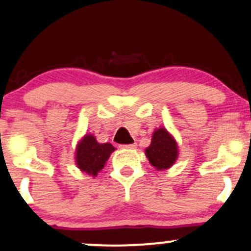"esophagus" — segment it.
I'll use <instances>...</instances> for the list:
<instances>
[{
	"label": "esophagus",
	"mask_w": 251,
	"mask_h": 251,
	"mask_svg": "<svg viewBox=\"0 0 251 251\" xmlns=\"http://www.w3.org/2000/svg\"><path fill=\"white\" fill-rule=\"evenodd\" d=\"M135 144H126V145H123L124 149H134L135 148Z\"/></svg>",
	"instance_id": "34e87169"
}]
</instances>
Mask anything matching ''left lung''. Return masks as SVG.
Wrapping results in <instances>:
<instances>
[{
  "label": "left lung",
  "mask_w": 251,
  "mask_h": 251,
  "mask_svg": "<svg viewBox=\"0 0 251 251\" xmlns=\"http://www.w3.org/2000/svg\"><path fill=\"white\" fill-rule=\"evenodd\" d=\"M145 153L157 170L169 169L178 157L177 143L165 128H158L152 135L151 145L145 150Z\"/></svg>",
  "instance_id": "left-lung-1"
}]
</instances>
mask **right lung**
Returning <instances> with one entry per match:
<instances>
[{
	"instance_id": "add662e5",
	"label": "right lung",
	"mask_w": 251,
	"mask_h": 251,
	"mask_svg": "<svg viewBox=\"0 0 251 251\" xmlns=\"http://www.w3.org/2000/svg\"><path fill=\"white\" fill-rule=\"evenodd\" d=\"M114 150L109 143L99 144L92 134L85 135L76 149L77 168L86 174L97 176Z\"/></svg>"
}]
</instances>
